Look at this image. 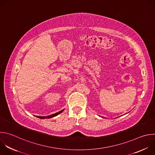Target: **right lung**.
Masks as SVG:
<instances>
[{
	"instance_id": "obj_1",
	"label": "right lung",
	"mask_w": 155,
	"mask_h": 155,
	"mask_svg": "<svg viewBox=\"0 0 155 155\" xmlns=\"http://www.w3.org/2000/svg\"><path fill=\"white\" fill-rule=\"evenodd\" d=\"M63 110H61V111H59V112H58V113H55V114H51V115H50V116H45H45H37V117L40 118V119H48V118H51V117H54L57 116V115L60 114V113H61L63 111Z\"/></svg>"
}]
</instances>
